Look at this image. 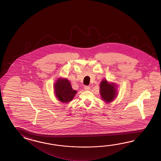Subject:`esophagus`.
<instances>
[{"label": "esophagus", "instance_id": "esophagus-1", "mask_svg": "<svg viewBox=\"0 0 161 161\" xmlns=\"http://www.w3.org/2000/svg\"><path fill=\"white\" fill-rule=\"evenodd\" d=\"M84 89L85 90H89L90 89V86H85V87H84Z\"/></svg>", "mask_w": 161, "mask_h": 161}]
</instances>
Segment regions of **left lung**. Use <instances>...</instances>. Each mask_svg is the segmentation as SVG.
<instances>
[{
	"mask_svg": "<svg viewBox=\"0 0 161 161\" xmlns=\"http://www.w3.org/2000/svg\"><path fill=\"white\" fill-rule=\"evenodd\" d=\"M99 86V92L103 101L108 103L113 101L117 94L116 84L109 83L106 79H103Z\"/></svg>",
	"mask_w": 161,
	"mask_h": 161,
	"instance_id": "1",
	"label": "left lung"
}]
</instances>
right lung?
I'll use <instances>...</instances> for the list:
<instances>
[{
	"instance_id": "obj_1",
	"label": "right lung",
	"mask_w": 161,
	"mask_h": 161,
	"mask_svg": "<svg viewBox=\"0 0 161 161\" xmlns=\"http://www.w3.org/2000/svg\"><path fill=\"white\" fill-rule=\"evenodd\" d=\"M55 95L60 102L69 103L74 98L76 94V91L73 90L69 80L59 78L54 85Z\"/></svg>"
}]
</instances>
